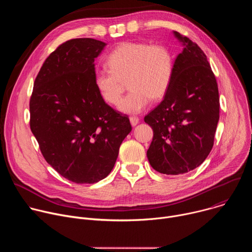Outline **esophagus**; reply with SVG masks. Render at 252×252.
<instances>
[{
  "instance_id": "1",
  "label": "esophagus",
  "mask_w": 252,
  "mask_h": 252,
  "mask_svg": "<svg viewBox=\"0 0 252 252\" xmlns=\"http://www.w3.org/2000/svg\"><path fill=\"white\" fill-rule=\"evenodd\" d=\"M129 121H130L131 126H135L138 124L139 119H138L137 117H135V116H131V117L129 118Z\"/></svg>"
}]
</instances>
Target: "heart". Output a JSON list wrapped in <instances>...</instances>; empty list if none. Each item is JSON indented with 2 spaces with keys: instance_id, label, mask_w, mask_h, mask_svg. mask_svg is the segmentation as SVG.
Returning <instances> with one entry per match:
<instances>
[{
  "instance_id": "heart-1",
  "label": "heart",
  "mask_w": 252,
  "mask_h": 252,
  "mask_svg": "<svg viewBox=\"0 0 252 252\" xmlns=\"http://www.w3.org/2000/svg\"><path fill=\"white\" fill-rule=\"evenodd\" d=\"M109 68L94 73V86L100 96L117 104L127 81L130 90L120 101L119 109L126 114H138L150 104L152 98L160 99L167 93L174 70V58L162 44L125 42L106 58Z\"/></svg>"
}]
</instances>
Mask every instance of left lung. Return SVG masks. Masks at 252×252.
I'll return each mask as SVG.
<instances>
[{"mask_svg":"<svg viewBox=\"0 0 252 252\" xmlns=\"http://www.w3.org/2000/svg\"><path fill=\"white\" fill-rule=\"evenodd\" d=\"M173 33L185 48L174 61L162 101L145 117L154 130L149 161L170 175L189 172L205 160L220 120L218 83L205 54L189 38Z\"/></svg>","mask_w":252,"mask_h":252,"instance_id":"1","label":"left lung"}]
</instances>
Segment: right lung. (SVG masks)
Returning <instances> with one entry per match:
<instances>
[{
  "label": "right lung",
  "mask_w": 252,
  "mask_h": 252,
  "mask_svg": "<svg viewBox=\"0 0 252 252\" xmlns=\"http://www.w3.org/2000/svg\"><path fill=\"white\" fill-rule=\"evenodd\" d=\"M105 43L73 39L45 61L30 99V126L47 162L76 184L110 174L131 126L94 86V59Z\"/></svg>",
  "instance_id": "1"
}]
</instances>
